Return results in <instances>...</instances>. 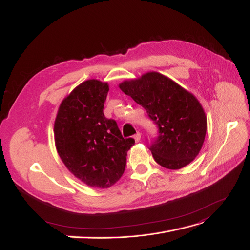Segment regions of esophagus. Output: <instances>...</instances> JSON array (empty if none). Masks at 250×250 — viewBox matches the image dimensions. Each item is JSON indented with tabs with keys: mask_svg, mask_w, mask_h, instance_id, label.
<instances>
[{
	"mask_svg": "<svg viewBox=\"0 0 250 250\" xmlns=\"http://www.w3.org/2000/svg\"><path fill=\"white\" fill-rule=\"evenodd\" d=\"M140 138H141V133L140 132H137L135 135H134V139L136 142H139L140 141Z\"/></svg>",
	"mask_w": 250,
	"mask_h": 250,
	"instance_id": "obj_1",
	"label": "esophagus"
}]
</instances>
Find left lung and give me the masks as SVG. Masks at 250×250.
<instances>
[{"mask_svg": "<svg viewBox=\"0 0 250 250\" xmlns=\"http://www.w3.org/2000/svg\"><path fill=\"white\" fill-rule=\"evenodd\" d=\"M119 88L146 110L158 127V135L148 146L156 162L168 169H180L192 162L207 132V117L195 96L154 71L125 81Z\"/></svg>", "mask_w": 250, "mask_h": 250, "instance_id": "obj_1", "label": "left lung"}]
</instances>
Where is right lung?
<instances>
[{
  "label": "right lung",
  "mask_w": 250,
  "mask_h": 250,
  "mask_svg": "<svg viewBox=\"0 0 250 250\" xmlns=\"http://www.w3.org/2000/svg\"><path fill=\"white\" fill-rule=\"evenodd\" d=\"M109 87L88 80L60 104L54 134L58 154L68 170L90 187L109 188L125 172L133 138H124L117 123L104 115Z\"/></svg>",
  "instance_id": "1"
}]
</instances>
